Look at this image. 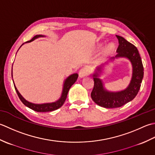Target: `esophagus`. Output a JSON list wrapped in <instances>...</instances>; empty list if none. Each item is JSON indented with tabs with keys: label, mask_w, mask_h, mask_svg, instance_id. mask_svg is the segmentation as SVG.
Listing matches in <instances>:
<instances>
[{
	"label": "esophagus",
	"mask_w": 155,
	"mask_h": 155,
	"mask_svg": "<svg viewBox=\"0 0 155 155\" xmlns=\"http://www.w3.org/2000/svg\"><path fill=\"white\" fill-rule=\"evenodd\" d=\"M90 74V69L87 67H84L82 68L80 71H79V75H80V78H84L86 75H89Z\"/></svg>",
	"instance_id": "esophagus-1"
}]
</instances>
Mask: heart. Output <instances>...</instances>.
<instances>
[{"label": "heart", "instance_id": "1", "mask_svg": "<svg viewBox=\"0 0 155 155\" xmlns=\"http://www.w3.org/2000/svg\"><path fill=\"white\" fill-rule=\"evenodd\" d=\"M114 45L113 43H110V44H109L108 46L106 47V48L105 49L106 53H111L114 50Z\"/></svg>", "mask_w": 155, "mask_h": 155}]
</instances>
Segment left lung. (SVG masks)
I'll return each instance as SVG.
<instances>
[{
  "label": "left lung",
  "instance_id": "left-lung-1",
  "mask_svg": "<svg viewBox=\"0 0 155 155\" xmlns=\"http://www.w3.org/2000/svg\"><path fill=\"white\" fill-rule=\"evenodd\" d=\"M116 37L119 43L116 50L118 53L110 59L126 58L130 60L132 65V75L130 84L125 90L113 92L104 87L102 81L98 78V72H101V66L96 68L97 71L93 75L94 86L91 97L97 105L106 108H119L133 100L140 90L144 75L143 65L137 47L122 37L116 35Z\"/></svg>",
  "mask_w": 155,
  "mask_h": 155
}]
</instances>
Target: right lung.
<instances>
[{"label": "right lung", "instance_id": "1", "mask_svg": "<svg viewBox=\"0 0 155 155\" xmlns=\"http://www.w3.org/2000/svg\"><path fill=\"white\" fill-rule=\"evenodd\" d=\"M41 37H45V36L41 35H35V37H33L32 39H31L30 41H27L26 43L31 42V41H33V40L37 39V38ZM78 78V74H74L71 75H69V76L67 79H66L64 81V87H63V91H62L61 97H60V98L58 101H56V102H52V103L37 104H33V103L28 102V101L25 100L24 97L21 95V94L18 92V91L17 90V87H15V85H14V86L15 88V90L17 93V95H18V97H19V99L21 100V102L25 104V106L28 107V108L33 110L34 111L39 112H51V111H53V110L58 109L60 108V107L62 106L63 104H64L66 98H67V96H68V91H69V89H70V87H71L72 85H73L75 82L76 81ZM13 84H14V81H13Z\"/></svg>", "mask_w": 155, "mask_h": 155}]
</instances>
